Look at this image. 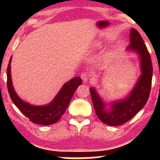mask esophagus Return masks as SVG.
<instances>
[{
  "label": "esophagus",
  "mask_w": 160,
  "mask_h": 160,
  "mask_svg": "<svg viewBox=\"0 0 160 160\" xmlns=\"http://www.w3.org/2000/svg\"><path fill=\"white\" fill-rule=\"evenodd\" d=\"M81 78H82V80L84 81V82H88L89 76L87 73H82V74H81Z\"/></svg>",
  "instance_id": "1"
}]
</instances>
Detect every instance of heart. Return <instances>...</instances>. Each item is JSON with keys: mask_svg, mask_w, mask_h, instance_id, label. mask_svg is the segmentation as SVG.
Wrapping results in <instances>:
<instances>
[{"mask_svg": "<svg viewBox=\"0 0 160 160\" xmlns=\"http://www.w3.org/2000/svg\"><path fill=\"white\" fill-rule=\"evenodd\" d=\"M94 46H95V47H100V44H98V43H95V44L94 45Z\"/></svg>", "mask_w": 160, "mask_h": 160, "instance_id": "1", "label": "heart"}]
</instances>
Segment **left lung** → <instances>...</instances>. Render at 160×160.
Masks as SVG:
<instances>
[{
  "label": "left lung",
  "mask_w": 160,
  "mask_h": 160,
  "mask_svg": "<svg viewBox=\"0 0 160 160\" xmlns=\"http://www.w3.org/2000/svg\"><path fill=\"white\" fill-rule=\"evenodd\" d=\"M130 43L128 51L134 52L139 55L141 75L139 76L132 91L122 100L106 103L94 87H90V95L98 117L109 126H118L132 119L145 106L149 97L152 79V64L151 57L141 35L134 28H131Z\"/></svg>",
  "instance_id": "1"
}]
</instances>
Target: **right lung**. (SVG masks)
<instances>
[{
    "instance_id": "1",
    "label": "right lung",
    "mask_w": 160,
    "mask_h": 160,
    "mask_svg": "<svg viewBox=\"0 0 160 160\" xmlns=\"http://www.w3.org/2000/svg\"><path fill=\"white\" fill-rule=\"evenodd\" d=\"M11 62L12 57L7 68V88L11 99L15 106L32 123L41 125L56 123L65 113L76 89L82 84V78L78 76L65 83L56 97L49 104L33 106L22 100L15 92L11 75Z\"/></svg>"
}]
</instances>
